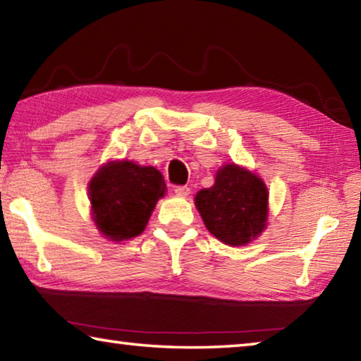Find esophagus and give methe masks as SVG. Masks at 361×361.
<instances>
[{
	"instance_id": "obj_1",
	"label": "esophagus",
	"mask_w": 361,
	"mask_h": 361,
	"mask_svg": "<svg viewBox=\"0 0 361 361\" xmlns=\"http://www.w3.org/2000/svg\"><path fill=\"white\" fill-rule=\"evenodd\" d=\"M189 192H191V189L188 186H176L175 188V194L178 195V197H188Z\"/></svg>"
}]
</instances>
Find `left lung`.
<instances>
[{
    "label": "left lung",
    "mask_w": 361,
    "mask_h": 361,
    "mask_svg": "<svg viewBox=\"0 0 361 361\" xmlns=\"http://www.w3.org/2000/svg\"><path fill=\"white\" fill-rule=\"evenodd\" d=\"M205 228L226 245H247L269 221V191L261 176L237 164L218 169L215 183L194 197Z\"/></svg>",
    "instance_id": "obj_1"
}]
</instances>
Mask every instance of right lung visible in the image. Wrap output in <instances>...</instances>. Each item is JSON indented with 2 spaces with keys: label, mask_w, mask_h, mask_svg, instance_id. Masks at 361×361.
Here are the masks:
<instances>
[{
  "label": "right lung",
  "mask_w": 361,
  "mask_h": 361,
  "mask_svg": "<svg viewBox=\"0 0 361 361\" xmlns=\"http://www.w3.org/2000/svg\"><path fill=\"white\" fill-rule=\"evenodd\" d=\"M167 191L162 173L133 161H108L89 181L90 216L108 240H130L145 231Z\"/></svg>",
  "instance_id": "right-lung-1"
}]
</instances>
